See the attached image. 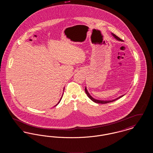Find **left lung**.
Here are the masks:
<instances>
[{"instance_id": "obj_1", "label": "left lung", "mask_w": 153, "mask_h": 153, "mask_svg": "<svg viewBox=\"0 0 153 153\" xmlns=\"http://www.w3.org/2000/svg\"><path fill=\"white\" fill-rule=\"evenodd\" d=\"M112 36H114L116 39H117V40H118V41H122L123 40L122 39H120L119 37H118V36H116L115 34H112ZM85 93H86V94L88 96V97L91 100H92L93 102H96V103H99V104H107V103H109V102H114V101H115V100H117V99H119V98H120V97H122V96H123V95H122V96H120V97H119L118 98H117L116 99H115V100H108V101H107V100H105V101H104V100H96V99H94L91 95H89V94L88 93V92L87 89V88L85 87Z\"/></svg>"}]
</instances>
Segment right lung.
<instances>
[{
	"label": "right lung",
	"mask_w": 153,
	"mask_h": 153,
	"mask_svg": "<svg viewBox=\"0 0 153 153\" xmlns=\"http://www.w3.org/2000/svg\"><path fill=\"white\" fill-rule=\"evenodd\" d=\"M61 99H60V100H59V102H58V103H59V102H60V101H61ZM55 105V106H56V105Z\"/></svg>",
	"instance_id": "1"
}]
</instances>
